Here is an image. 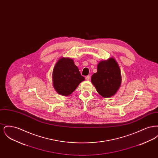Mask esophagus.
<instances>
[{"instance_id": "34e87169", "label": "esophagus", "mask_w": 158, "mask_h": 158, "mask_svg": "<svg viewBox=\"0 0 158 158\" xmlns=\"http://www.w3.org/2000/svg\"><path fill=\"white\" fill-rule=\"evenodd\" d=\"M90 79V76L88 75L86 76V80H88V81H89V79Z\"/></svg>"}]
</instances>
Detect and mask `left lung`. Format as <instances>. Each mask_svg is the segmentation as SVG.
<instances>
[{
	"label": "left lung",
	"mask_w": 158,
	"mask_h": 158,
	"mask_svg": "<svg viewBox=\"0 0 158 158\" xmlns=\"http://www.w3.org/2000/svg\"><path fill=\"white\" fill-rule=\"evenodd\" d=\"M91 82L102 97L114 96L121 84L120 69L117 61L113 57L100 61L97 66V72L91 77Z\"/></svg>",
	"instance_id": "1"
}]
</instances>
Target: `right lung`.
Returning <instances> with one entry per match:
<instances>
[{"instance_id":"right-lung-1","label":"right lung","mask_w":158,"mask_h":158,"mask_svg":"<svg viewBox=\"0 0 158 158\" xmlns=\"http://www.w3.org/2000/svg\"><path fill=\"white\" fill-rule=\"evenodd\" d=\"M52 78L54 89L63 96L70 95L80 83L85 81L73 60L68 57H61L57 61L53 69Z\"/></svg>"}]
</instances>
